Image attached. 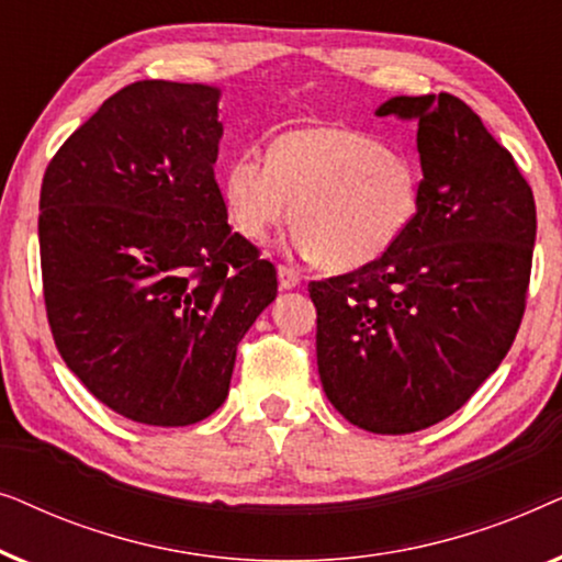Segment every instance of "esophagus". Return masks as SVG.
I'll return each instance as SVG.
<instances>
[{"label": "esophagus", "instance_id": "34e87169", "mask_svg": "<svg viewBox=\"0 0 562 562\" xmlns=\"http://www.w3.org/2000/svg\"><path fill=\"white\" fill-rule=\"evenodd\" d=\"M276 273H279L281 289H296L299 283H302V276H299V271H294L291 266H279L276 268Z\"/></svg>", "mask_w": 562, "mask_h": 562}]
</instances>
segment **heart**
Segmentation results:
<instances>
[{
	"mask_svg": "<svg viewBox=\"0 0 562 562\" xmlns=\"http://www.w3.org/2000/svg\"><path fill=\"white\" fill-rule=\"evenodd\" d=\"M227 217L263 245L294 220V245L335 271L379 260L406 233L419 204V171L402 148L342 125L276 137L268 156L245 150L222 173Z\"/></svg>",
	"mask_w": 562,
	"mask_h": 562,
	"instance_id": "1",
	"label": "heart"
}]
</instances>
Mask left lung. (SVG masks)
Listing matches in <instances>:
<instances>
[{"label":"left lung","instance_id":"8db88e82","mask_svg":"<svg viewBox=\"0 0 562 562\" xmlns=\"http://www.w3.org/2000/svg\"><path fill=\"white\" fill-rule=\"evenodd\" d=\"M417 120L419 204L394 248L310 283L322 389L350 425L409 435L458 412L525 317L535 196L512 153L452 94L394 97Z\"/></svg>","mask_w":562,"mask_h":562}]
</instances>
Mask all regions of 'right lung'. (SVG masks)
<instances>
[{
  "label": "right lung",
  "mask_w": 562,
  "mask_h": 562,
  "mask_svg": "<svg viewBox=\"0 0 562 562\" xmlns=\"http://www.w3.org/2000/svg\"><path fill=\"white\" fill-rule=\"evenodd\" d=\"M217 99L202 83H130L43 176L53 340L99 402L140 425H196L217 412L237 342L279 286L271 260L227 225L214 179Z\"/></svg>",
  "instance_id": "right-lung-1"
}]
</instances>
